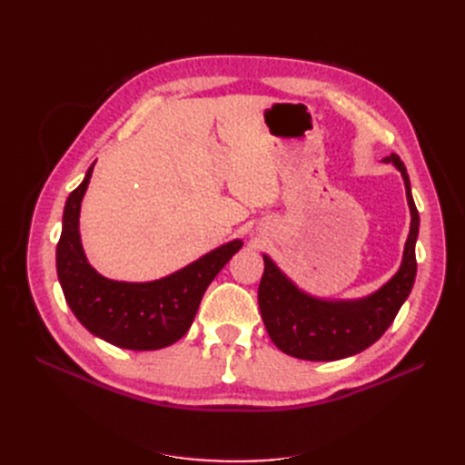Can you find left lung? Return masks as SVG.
Instances as JSON below:
<instances>
[{
	"label": "left lung",
	"instance_id": "obj_1",
	"mask_svg": "<svg viewBox=\"0 0 465 465\" xmlns=\"http://www.w3.org/2000/svg\"><path fill=\"white\" fill-rule=\"evenodd\" d=\"M382 163L400 171L411 213L400 270L382 287L361 299H322L301 289L270 256L262 254L265 265L258 287L262 320L272 341L291 357L340 361L361 353L382 337L410 297L417 275L419 213L410 176L398 154L391 153Z\"/></svg>",
	"mask_w": 465,
	"mask_h": 465
}]
</instances>
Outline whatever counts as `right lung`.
Returning <instances> with one entry per match:
<instances>
[{
  "instance_id": "1",
  "label": "right lung",
  "mask_w": 465,
  "mask_h": 465,
  "mask_svg": "<svg viewBox=\"0 0 465 465\" xmlns=\"http://www.w3.org/2000/svg\"><path fill=\"white\" fill-rule=\"evenodd\" d=\"M96 163V161H94ZM94 163L69 193L55 248V267L64 297L75 318L93 335L132 351H154L176 343L198 312L205 289L238 250L241 238L154 281H116L98 273L81 244L79 215Z\"/></svg>"
}]
</instances>
